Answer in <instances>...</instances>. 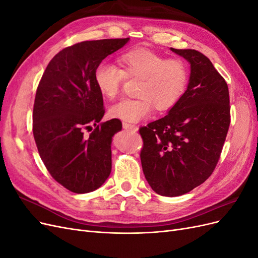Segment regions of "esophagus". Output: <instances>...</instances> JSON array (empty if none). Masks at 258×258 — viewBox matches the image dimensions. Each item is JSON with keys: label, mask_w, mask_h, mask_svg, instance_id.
Wrapping results in <instances>:
<instances>
[{"label": "esophagus", "mask_w": 258, "mask_h": 258, "mask_svg": "<svg viewBox=\"0 0 258 258\" xmlns=\"http://www.w3.org/2000/svg\"><path fill=\"white\" fill-rule=\"evenodd\" d=\"M122 128L126 129V130H134V131L138 130L137 126H135V124L128 123V122H122Z\"/></svg>", "instance_id": "34e87169"}]
</instances>
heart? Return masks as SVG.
<instances>
[{
    "instance_id": "obj_1",
    "label": "heart",
    "mask_w": 258,
    "mask_h": 258,
    "mask_svg": "<svg viewBox=\"0 0 258 258\" xmlns=\"http://www.w3.org/2000/svg\"><path fill=\"white\" fill-rule=\"evenodd\" d=\"M120 69L102 62L96 70L93 80L103 97L114 99L126 79L139 80L136 99H123L110 107L113 118L124 122H138L155 108L168 111L183 98L189 82V69L181 58H167L146 48H135L118 57Z\"/></svg>"
}]
</instances>
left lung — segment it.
I'll list each match as a JSON object with an SVG mask.
<instances>
[{"label":"left lung","instance_id":"left-lung-1","mask_svg":"<svg viewBox=\"0 0 258 258\" xmlns=\"http://www.w3.org/2000/svg\"><path fill=\"white\" fill-rule=\"evenodd\" d=\"M171 50L190 63L187 90L168 115L139 129L145 178L166 197L181 196L207 181L230 124L228 86L212 62L195 49Z\"/></svg>","mask_w":258,"mask_h":258}]
</instances>
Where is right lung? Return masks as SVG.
I'll return each mask as SVG.
<instances>
[{"label": "right lung", "instance_id": "add662e5", "mask_svg": "<svg viewBox=\"0 0 258 258\" xmlns=\"http://www.w3.org/2000/svg\"><path fill=\"white\" fill-rule=\"evenodd\" d=\"M128 41L106 38L69 46L50 60L38 83L33 106L37 151L50 175L70 191L90 192L111 173L112 137L121 130V121L98 123L105 111L93 75L104 58ZM87 128L90 135L84 134Z\"/></svg>", "mask_w": 258, "mask_h": 258}]
</instances>
